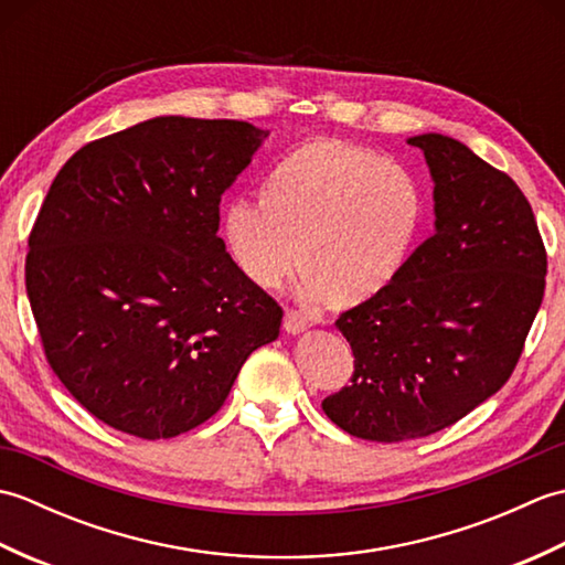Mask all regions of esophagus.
<instances>
[{"label": "esophagus", "mask_w": 565, "mask_h": 565, "mask_svg": "<svg viewBox=\"0 0 565 565\" xmlns=\"http://www.w3.org/2000/svg\"><path fill=\"white\" fill-rule=\"evenodd\" d=\"M308 328H310V320L303 313H298V310H286V316H284V330L286 332L301 334Z\"/></svg>", "instance_id": "1"}]
</instances>
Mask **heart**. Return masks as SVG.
<instances>
[{
    "mask_svg": "<svg viewBox=\"0 0 565 565\" xmlns=\"http://www.w3.org/2000/svg\"><path fill=\"white\" fill-rule=\"evenodd\" d=\"M427 215L425 189L405 167L334 138L289 150L262 184V203L233 199L221 235L235 267L259 289L303 271L308 303L359 306L405 269Z\"/></svg>",
    "mask_w": 565,
    "mask_h": 565,
    "instance_id": "heart-1",
    "label": "heart"
}]
</instances>
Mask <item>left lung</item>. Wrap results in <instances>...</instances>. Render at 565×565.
Instances as JSON below:
<instances>
[{"label":"left lung","instance_id":"left-lung-1","mask_svg":"<svg viewBox=\"0 0 565 565\" xmlns=\"http://www.w3.org/2000/svg\"><path fill=\"white\" fill-rule=\"evenodd\" d=\"M435 182V235L386 291L338 318L352 386L322 411L359 439H419L459 423L518 366L546 286V249L512 179L441 134L407 138Z\"/></svg>","mask_w":565,"mask_h":565}]
</instances>
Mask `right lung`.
Returning a JSON list of instances; mask_svg holds the SVG:
<instances>
[{
	"mask_svg": "<svg viewBox=\"0 0 565 565\" xmlns=\"http://www.w3.org/2000/svg\"><path fill=\"white\" fill-rule=\"evenodd\" d=\"M269 130L158 116L63 164L29 235L47 364L109 427L170 439L206 423L281 308L218 237L221 196Z\"/></svg>",
	"mask_w": 565,
	"mask_h": 565,
	"instance_id": "obj_1",
	"label": "right lung"
}]
</instances>
